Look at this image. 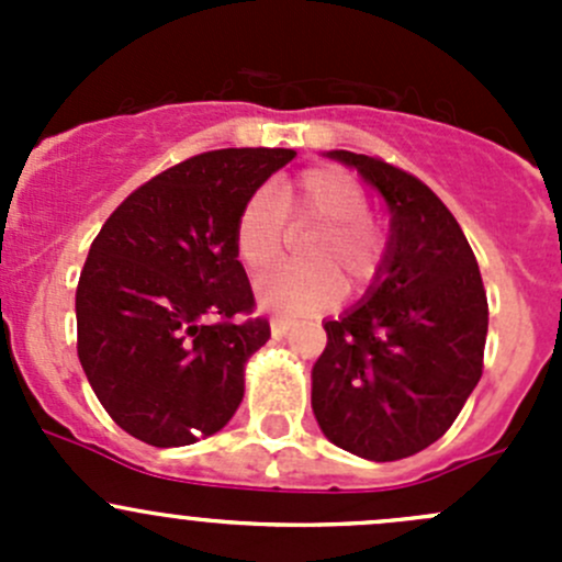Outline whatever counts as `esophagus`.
Wrapping results in <instances>:
<instances>
[{
	"label": "esophagus",
	"instance_id": "1",
	"mask_svg": "<svg viewBox=\"0 0 562 562\" xmlns=\"http://www.w3.org/2000/svg\"><path fill=\"white\" fill-rule=\"evenodd\" d=\"M291 328H293L291 317H271V334H274V337H285Z\"/></svg>",
	"mask_w": 562,
	"mask_h": 562
}]
</instances>
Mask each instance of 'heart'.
<instances>
[{
  "mask_svg": "<svg viewBox=\"0 0 562 562\" xmlns=\"http://www.w3.org/2000/svg\"><path fill=\"white\" fill-rule=\"evenodd\" d=\"M285 212L296 228H317L302 247L310 266H288L260 277L255 296L263 310L282 315H315L331 307L342 293L367 285L383 263V234L367 217L364 187L339 168L304 171L288 190L258 187L249 192L236 217V252L249 271H263L285 249Z\"/></svg>",
  "mask_w": 562,
  "mask_h": 562,
  "instance_id": "obj_1",
  "label": "heart"
}]
</instances>
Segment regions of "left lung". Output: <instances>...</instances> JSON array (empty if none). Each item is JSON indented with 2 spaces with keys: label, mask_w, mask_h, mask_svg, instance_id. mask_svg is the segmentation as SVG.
<instances>
[{
  "label": "left lung",
  "mask_w": 562,
  "mask_h": 562,
  "mask_svg": "<svg viewBox=\"0 0 562 562\" xmlns=\"http://www.w3.org/2000/svg\"><path fill=\"white\" fill-rule=\"evenodd\" d=\"M326 157L375 187L391 220L364 296L323 321L313 413L334 446L394 462L443 438L473 394L490 326L484 282L454 214L424 181L356 151Z\"/></svg>",
  "instance_id": "8db88e82"
}]
</instances>
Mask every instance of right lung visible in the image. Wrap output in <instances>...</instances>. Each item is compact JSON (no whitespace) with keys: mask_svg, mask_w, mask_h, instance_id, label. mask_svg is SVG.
<instances>
[{"mask_svg":"<svg viewBox=\"0 0 562 562\" xmlns=\"http://www.w3.org/2000/svg\"><path fill=\"white\" fill-rule=\"evenodd\" d=\"M293 149H217L168 168L105 220L76 291L78 359L108 416L157 449L220 432L271 337L236 252L241 203Z\"/></svg>","mask_w":562,"mask_h":562,"instance_id":"1","label":"right lung"}]
</instances>
